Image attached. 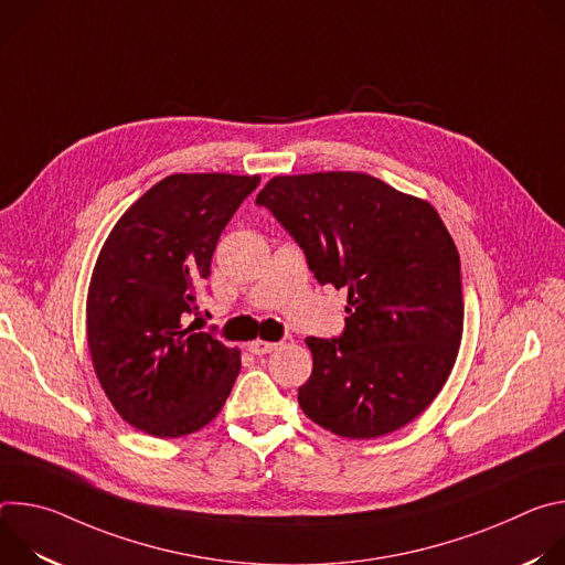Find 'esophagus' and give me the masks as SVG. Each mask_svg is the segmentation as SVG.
I'll return each instance as SVG.
<instances>
[{
	"mask_svg": "<svg viewBox=\"0 0 565 565\" xmlns=\"http://www.w3.org/2000/svg\"><path fill=\"white\" fill-rule=\"evenodd\" d=\"M275 349H277V342H266V340H253L248 344V351L255 355H266V353H273Z\"/></svg>",
	"mask_w": 565,
	"mask_h": 565,
	"instance_id": "esophagus-1",
	"label": "esophagus"
}]
</instances>
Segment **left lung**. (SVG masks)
<instances>
[{
  "label": "left lung",
  "mask_w": 565,
  "mask_h": 565,
  "mask_svg": "<svg viewBox=\"0 0 565 565\" xmlns=\"http://www.w3.org/2000/svg\"><path fill=\"white\" fill-rule=\"evenodd\" d=\"M257 203L319 284L349 290L342 338H306L301 412L353 440L409 425L445 386L462 338L460 257L436 207L360 172L275 177Z\"/></svg>",
  "instance_id": "left-lung-1"
}]
</instances>
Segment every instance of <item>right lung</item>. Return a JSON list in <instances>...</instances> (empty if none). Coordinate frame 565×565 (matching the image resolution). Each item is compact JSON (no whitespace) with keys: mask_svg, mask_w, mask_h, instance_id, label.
<instances>
[{"mask_svg":"<svg viewBox=\"0 0 565 565\" xmlns=\"http://www.w3.org/2000/svg\"><path fill=\"white\" fill-rule=\"evenodd\" d=\"M262 177L172 174L114 225L87 295L98 382L131 427L181 438L210 425L241 371V351L188 317L210 277L216 241Z\"/></svg>","mask_w":565,"mask_h":565,"instance_id":"1","label":"right lung"}]
</instances>
